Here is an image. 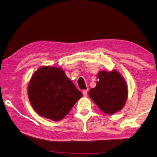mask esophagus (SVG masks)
<instances>
[{
  "label": "esophagus",
  "instance_id": "obj_1",
  "mask_svg": "<svg viewBox=\"0 0 157 157\" xmlns=\"http://www.w3.org/2000/svg\"><path fill=\"white\" fill-rule=\"evenodd\" d=\"M87 91H88V89L84 90V91H82V94H83V95H84V97H86L87 96Z\"/></svg>",
  "mask_w": 157,
  "mask_h": 157
}]
</instances>
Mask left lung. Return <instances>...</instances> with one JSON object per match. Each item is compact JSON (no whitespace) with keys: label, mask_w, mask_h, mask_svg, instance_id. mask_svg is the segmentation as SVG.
<instances>
[{"label":"left lung","mask_w":157,"mask_h":157,"mask_svg":"<svg viewBox=\"0 0 157 157\" xmlns=\"http://www.w3.org/2000/svg\"><path fill=\"white\" fill-rule=\"evenodd\" d=\"M95 88L90 89L89 95L103 112L113 114L123 108L127 99L126 82L117 71H100Z\"/></svg>","instance_id":"1"}]
</instances>
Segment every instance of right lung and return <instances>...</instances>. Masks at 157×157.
Wrapping results in <instances>:
<instances>
[{
  "mask_svg": "<svg viewBox=\"0 0 157 157\" xmlns=\"http://www.w3.org/2000/svg\"><path fill=\"white\" fill-rule=\"evenodd\" d=\"M32 107L44 118L63 119L82 94L61 68L42 66L34 73L28 87Z\"/></svg>",
  "mask_w": 157,
  "mask_h": 157,
  "instance_id": "1",
  "label": "right lung"
}]
</instances>
